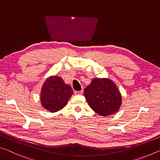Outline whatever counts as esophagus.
<instances>
[{
  "mask_svg": "<svg viewBox=\"0 0 160 160\" xmlns=\"http://www.w3.org/2000/svg\"><path fill=\"white\" fill-rule=\"evenodd\" d=\"M83 93V90H80V91H75V94H82Z\"/></svg>",
  "mask_w": 160,
  "mask_h": 160,
  "instance_id": "obj_1",
  "label": "esophagus"
}]
</instances>
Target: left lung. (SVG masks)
<instances>
[{
    "instance_id": "1",
    "label": "left lung",
    "mask_w": 160,
    "mask_h": 160,
    "mask_svg": "<svg viewBox=\"0 0 160 160\" xmlns=\"http://www.w3.org/2000/svg\"><path fill=\"white\" fill-rule=\"evenodd\" d=\"M84 95L91 109L103 116L115 113L122 102L117 86L107 78H94Z\"/></svg>"
}]
</instances>
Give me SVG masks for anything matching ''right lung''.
<instances>
[{
	"mask_svg": "<svg viewBox=\"0 0 160 160\" xmlns=\"http://www.w3.org/2000/svg\"><path fill=\"white\" fill-rule=\"evenodd\" d=\"M72 93L71 87L65 84L61 78L49 77L42 88V105L51 112H56L66 106Z\"/></svg>",
	"mask_w": 160,
	"mask_h": 160,
	"instance_id": "1",
	"label": "right lung"
}]
</instances>
